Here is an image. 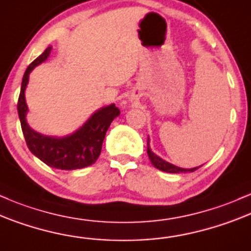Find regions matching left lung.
I'll use <instances>...</instances> for the list:
<instances>
[{"label":"left lung","instance_id":"8db88e82","mask_svg":"<svg viewBox=\"0 0 251 251\" xmlns=\"http://www.w3.org/2000/svg\"><path fill=\"white\" fill-rule=\"evenodd\" d=\"M147 154L149 159H151V163H153L154 167L162 172H167V173H191V172L197 171L199 167H201V166H199V167H194V168H181V167H178V166H174L170 162L165 161V160H162L161 157H159L156 154H154L153 151H151V147H149V139L147 141Z\"/></svg>","mask_w":251,"mask_h":251}]
</instances>
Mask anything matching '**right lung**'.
I'll list each match as a JSON object with an SVG mask.
<instances>
[{
  "label": "right lung",
  "instance_id": "right-lung-1",
  "mask_svg": "<svg viewBox=\"0 0 251 251\" xmlns=\"http://www.w3.org/2000/svg\"><path fill=\"white\" fill-rule=\"evenodd\" d=\"M50 50L52 47H47L45 52L27 67L22 78L18 102L22 133L29 151L47 166L64 171L79 170L92 165L98 159L106 131L121 111L115 104L100 108L77 131L64 137L45 136L33 130L26 121L28 106L25 98V90L29 79V73L35 66L49 58Z\"/></svg>",
  "mask_w": 251,
  "mask_h": 251
}]
</instances>
